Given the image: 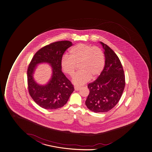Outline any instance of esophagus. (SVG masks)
Here are the masks:
<instances>
[{
	"label": "esophagus",
	"mask_w": 152,
	"mask_h": 152,
	"mask_svg": "<svg viewBox=\"0 0 152 152\" xmlns=\"http://www.w3.org/2000/svg\"><path fill=\"white\" fill-rule=\"evenodd\" d=\"M74 89H75V90L76 91H79L80 89V87H78V86H75L74 87Z\"/></svg>",
	"instance_id": "obj_1"
}]
</instances>
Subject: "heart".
<instances>
[{"instance_id": "obj_1", "label": "heart", "mask_w": 152, "mask_h": 152, "mask_svg": "<svg viewBox=\"0 0 152 152\" xmlns=\"http://www.w3.org/2000/svg\"><path fill=\"white\" fill-rule=\"evenodd\" d=\"M79 64L80 71L72 77V83L82 86L91 77L94 78L102 73L104 68L105 56L101 48L91 45L79 43L69 50V55H64L61 62L65 73L72 76Z\"/></svg>"}]
</instances>
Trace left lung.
Here are the masks:
<instances>
[{
  "instance_id": "obj_1",
  "label": "left lung",
  "mask_w": 152,
  "mask_h": 152,
  "mask_svg": "<svg viewBox=\"0 0 152 152\" xmlns=\"http://www.w3.org/2000/svg\"><path fill=\"white\" fill-rule=\"evenodd\" d=\"M104 49L105 65L99 77L88 84L89 94L86 106L95 113L107 112L116 106L125 85L124 72L119 58L109 46L100 42Z\"/></svg>"
}]
</instances>
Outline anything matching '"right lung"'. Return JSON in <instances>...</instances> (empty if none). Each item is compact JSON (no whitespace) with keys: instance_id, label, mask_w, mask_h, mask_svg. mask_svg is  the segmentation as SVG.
<instances>
[{"instance_id":"1","label":"right lung","mask_w":152,"mask_h":152,"mask_svg":"<svg viewBox=\"0 0 152 152\" xmlns=\"http://www.w3.org/2000/svg\"><path fill=\"white\" fill-rule=\"evenodd\" d=\"M73 44L71 41H60L51 43L36 52L29 64L27 70L28 88L33 101L42 108L57 109L68 101L74 91L73 85L61 71V58L65 51ZM47 62L51 65V79L45 86L35 82L32 75L37 65Z\"/></svg>"}]
</instances>
